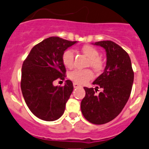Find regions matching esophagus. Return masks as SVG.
Masks as SVG:
<instances>
[{"mask_svg": "<svg viewBox=\"0 0 149 149\" xmlns=\"http://www.w3.org/2000/svg\"><path fill=\"white\" fill-rule=\"evenodd\" d=\"M80 86H81V85H79V84H78V83H76V82H74V83H73V87L75 88H78V87H80Z\"/></svg>", "mask_w": 149, "mask_h": 149, "instance_id": "1", "label": "esophagus"}]
</instances>
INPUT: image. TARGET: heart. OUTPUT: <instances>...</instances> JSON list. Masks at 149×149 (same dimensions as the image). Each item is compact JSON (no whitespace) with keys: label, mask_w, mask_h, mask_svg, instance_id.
Wrapping results in <instances>:
<instances>
[{"label":"heart","mask_w":149,"mask_h":149,"mask_svg":"<svg viewBox=\"0 0 149 149\" xmlns=\"http://www.w3.org/2000/svg\"><path fill=\"white\" fill-rule=\"evenodd\" d=\"M81 51L89 58L88 66L92 67L97 72H100L103 68V61L100 57H99V51L96 48L91 45H85L81 48ZM62 62L67 68H71L73 66L74 54L73 50L67 49L62 54ZM92 71L88 69L79 70L76 69L70 73V78L75 82L84 84L92 79Z\"/></svg>","instance_id":"obj_1"}]
</instances>
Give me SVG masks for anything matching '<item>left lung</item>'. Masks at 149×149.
Wrapping results in <instances>:
<instances>
[{"instance_id":"obj_1","label":"left lung","mask_w":149,"mask_h":149,"mask_svg":"<svg viewBox=\"0 0 149 149\" xmlns=\"http://www.w3.org/2000/svg\"><path fill=\"white\" fill-rule=\"evenodd\" d=\"M94 45L107 52V65L103 73L93 82L103 91L95 94L93 88L85 87V96L81 102L82 115L89 122L103 125L119 115L130 97L134 73L128 54L116 42L99 41Z\"/></svg>"}]
</instances>
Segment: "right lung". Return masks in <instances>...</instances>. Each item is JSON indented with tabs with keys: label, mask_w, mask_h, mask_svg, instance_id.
<instances>
[{
	"label": "right lung",
	"mask_w": 149,
	"mask_h": 149,
	"mask_svg": "<svg viewBox=\"0 0 149 149\" xmlns=\"http://www.w3.org/2000/svg\"><path fill=\"white\" fill-rule=\"evenodd\" d=\"M58 37H51L32 48L22 67L21 89L32 113L40 119L52 121L64 114L66 103L73 90V82L66 80L62 87L53 82L64 80L66 69L62 54L76 43Z\"/></svg>",
	"instance_id": "obj_1"
}]
</instances>
